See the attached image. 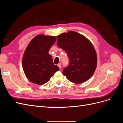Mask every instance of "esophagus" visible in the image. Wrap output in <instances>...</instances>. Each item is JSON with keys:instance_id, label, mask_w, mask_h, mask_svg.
<instances>
[{"instance_id": "34e87169", "label": "esophagus", "mask_w": 123, "mask_h": 123, "mask_svg": "<svg viewBox=\"0 0 123 123\" xmlns=\"http://www.w3.org/2000/svg\"><path fill=\"white\" fill-rule=\"evenodd\" d=\"M57 66H58V67H59V68L61 69V67H62V66H61V63H59V64H57Z\"/></svg>"}]
</instances>
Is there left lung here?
Here are the masks:
<instances>
[{"label": "left lung", "mask_w": 123, "mask_h": 123, "mask_svg": "<svg viewBox=\"0 0 123 123\" xmlns=\"http://www.w3.org/2000/svg\"><path fill=\"white\" fill-rule=\"evenodd\" d=\"M56 37L58 46L66 52L69 58V66L63 69V74L75 84L90 79L98 62L95 50L90 41L73 31L63 33Z\"/></svg>", "instance_id": "8db88e82"}]
</instances>
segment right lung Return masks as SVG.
Returning a JSON list of instances; mask_svg holds the SVG:
<instances>
[{"label": "right lung", "instance_id": "obj_1", "mask_svg": "<svg viewBox=\"0 0 123 123\" xmlns=\"http://www.w3.org/2000/svg\"><path fill=\"white\" fill-rule=\"evenodd\" d=\"M53 36L39 34L33 38L26 48L23 57V68L28 80L42 85L48 82L58 70L49 51L55 42Z\"/></svg>", "mask_w": 123, "mask_h": 123}]
</instances>
